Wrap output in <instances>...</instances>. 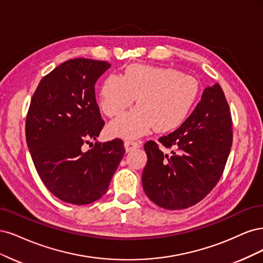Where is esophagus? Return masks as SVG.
Wrapping results in <instances>:
<instances>
[{"label":"esophagus","instance_id":"obj_1","mask_svg":"<svg viewBox=\"0 0 263 263\" xmlns=\"http://www.w3.org/2000/svg\"><path fill=\"white\" fill-rule=\"evenodd\" d=\"M141 145L138 143V142H134V141H125L124 142V148H125V152H131V151H134L139 148Z\"/></svg>","mask_w":263,"mask_h":263}]
</instances>
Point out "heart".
I'll return each mask as SVG.
<instances>
[{"mask_svg":"<svg viewBox=\"0 0 263 263\" xmlns=\"http://www.w3.org/2000/svg\"><path fill=\"white\" fill-rule=\"evenodd\" d=\"M198 95L199 84L192 76L173 67L132 64L123 76H107L100 88L99 104L108 117H116L137 98V107L108 126L114 137L135 139L154 128L158 132L177 129L188 118Z\"/></svg>","mask_w":263,"mask_h":263,"instance_id":"b5f03b06","label":"heart"}]
</instances>
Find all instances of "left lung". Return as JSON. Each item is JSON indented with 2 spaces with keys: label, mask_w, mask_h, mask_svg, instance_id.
Listing matches in <instances>:
<instances>
[{
  "label": "left lung",
  "mask_w": 263,
  "mask_h": 263,
  "mask_svg": "<svg viewBox=\"0 0 263 263\" xmlns=\"http://www.w3.org/2000/svg\"><path fill=\"white\" fill-rule=\"evenodd\" d=\"M159 142L174 149L164 154L154 141L145 143L144 192L166 210L197 204L219 180L232 147V117L222 87H205L187 120Z\"/></svg>",
  "instance_id": "left-lung-1"
}]
</instances>
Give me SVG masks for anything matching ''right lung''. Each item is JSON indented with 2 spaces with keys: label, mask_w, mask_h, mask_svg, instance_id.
Returning <instances> with one entry per match:
<instances>
[{
  "label": "right lung",
  "mask_w": 263,
  "mask_h": 263,
  "mask_svg": "<svg viewBox=\"0 0 263 263\" xmlns=\"http://www.w3.org/2000/svg\"><path fill=\"white\" fill-rule=\"evenodd\" d=\"M109 67L106 61L72 59L40 81L30 101L26 142L33 165L47 189L71 204L103 197L125 152L120 139L83 149L104 128L95 84Z\"/></svg>",
  "instance_id": "right-lung-1"
}]
</instances>
